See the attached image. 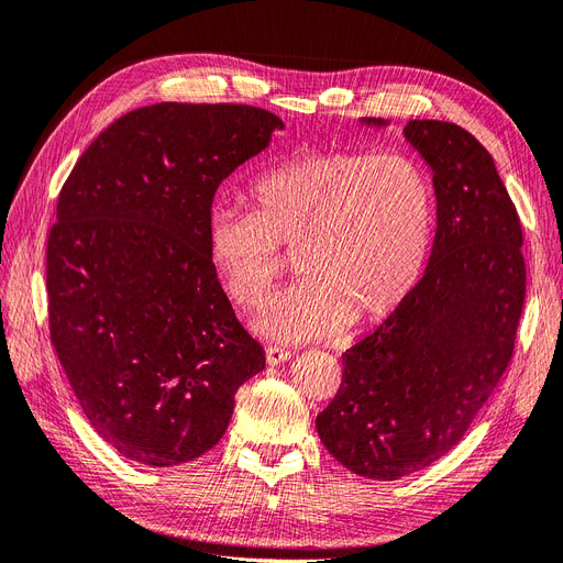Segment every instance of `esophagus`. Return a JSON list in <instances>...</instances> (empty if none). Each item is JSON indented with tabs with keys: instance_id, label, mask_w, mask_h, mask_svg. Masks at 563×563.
<instances>
[{
	"instance_id": "obj_1",
	"label": "esophagus",
	"mask_w": 563,
	"mask_h": 563,
	"mask_svg": "<svg viewBox=\"0 0 563 563\" xmlns=\"http://www.w3.org/2000/svg\"><path fill=\"white\" fill-rule=\"evenodd\" d=\"M265 360H267V365H282V363H286V360H290V351L284 346H277V344H267Z\"/></svg>"
}]
</instances>
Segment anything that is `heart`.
<instances>
[{"label": "heart", "mask_w": 563, "mask_h": 563, "mask_svg": "<svg viewBox=\"0 0 563 563\" xmlns=\"http://www.w3.org/2000/svg\"><path fill=\"white\" fill-rule=\"evenodd\" d=\"M252 203L254 212H210L208 258L229 298L258 309L282 273L279 244L298 250L305 279L256 323L277 340L386 321L409 300L432 252V177L404 154L302 150L256 177Z\"/></svg>", "instance_id": "b5f03b06"}]
</instances>
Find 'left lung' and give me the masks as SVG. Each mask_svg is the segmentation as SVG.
Segmentation results:
<instances>
[{"label": "left lung", "instance_id": "left-lung-1", "mask_svg": "<svg viewBox=\"0 0 563 563\" xmlns=\"http://www.w3.org/2000/svg\"><path fill=\"white\" fill-rule=\"evenodd\" d=\"M404 136L434 175L432 256L409 300L342 353V386L317 416L330 455L372 481L462 441L510 363L527 296L522 223L489 152L453 122L411 120Z\"/></svg>", "mask_w": 563, "mask_h": 563}]
</instances>
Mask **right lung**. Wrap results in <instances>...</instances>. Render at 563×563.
Wrapping results in <instances>:
<instances>
[{
	"label": "right lung",
	"mask_w": 563,
	"mask_h": 563,
	"mask_svg": "<svg viewBox=\"0 0 563 563\" xmlns=\"http://www.w3.org/2000/svg\"><path fill=\"white\" fill-rule=\"evenodd\" d=\"M284 122L242 103H154L89 145L48 233V325L95 432L150 466L223 437L235 393L265 367L208 258L219 185Z\"/></svg>",
	"instance_id": "obj_1"
}]
</instances>
